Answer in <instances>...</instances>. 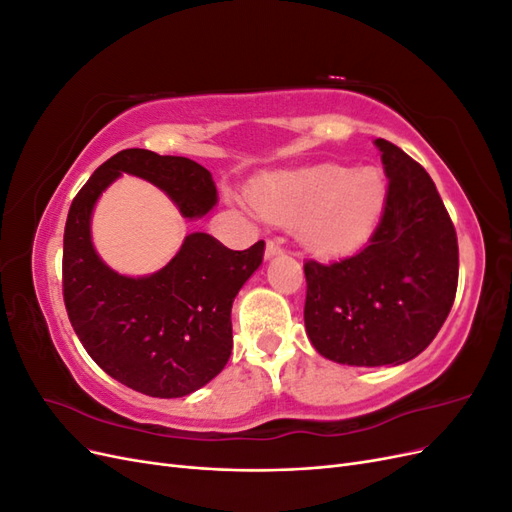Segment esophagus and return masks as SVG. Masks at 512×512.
Here are the masks:
<instances>
[{
    "label": "esophagus",
    "instance_id": "34e87169",
    "mask_svg": "<svg viewBox=\"0 0 512 512\" xmlns=\"http://www.w3.org/2000/svg\"><path fill=\"white\" fill-rule=\"evenodd\" d=\"M280 254H284L282 247L277 245L275 241H269V243H267V247H265V258H267V260H271V258H275V256H280Z\"/></svg>",
    "mask_w": 512,
    "mask_h": 512
}]
</instances>
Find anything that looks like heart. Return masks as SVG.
Masks as SVG:
<instances>
[{"label": "heart", "instance_id": "heart-1", "mask_svg": "<svg viewBox=\"0 0 512 512\" xmlns=\"http://www.w3.org/2000/svg\"><path fill=\"white\" fill-rule=\"evenodd\" d=\"M386 198L378 168L318 164L277 173L252 185L250 200L269 224L297 228L309 254L339 258L374 235Z\"/></svg>", "mask_w": 512, "mask_h": 512}]
</instances>
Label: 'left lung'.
Segmentation results:
<instances>
[{"mask_svg":"<svg viewBox=\"0 0 512 512\" xmlns=\"http://www.w3.org/2000/svg\"><path fill=\"white\" fill-rule=\"evenodd\" d=\"M389 190L365 250L333 265L305 262V331L324 359L401 365L421 354L451 312L459 250L455 226L427 170L376 138Z\"/></svg>","mask_w":512,"mask_h":512,"instance_id":"8db88e82","label":"left lung"}]
</instances>
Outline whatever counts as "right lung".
Returning <instances> with one entry per match:
<instances>
[{
	"label": "right lung",
	"instance_id": "add662e5",
	"mask_svg": "<svg viewBox=\"0 0 512 512\" xmlns=\"http://www.w3.org/2000/svg\"><path fill=\"white\" fill-rule=\"evenodd\" d=\"M123 173L160 188L185 220L218 205L205 166L147 149L106 160L68 211L64 301L87 354L108 376L149 397H183L220 374L232 350V301L262 265L265 241L232 252L207 232H190L168 265L149 275H121L98 256L91 215Z\"/></svg>",
	"mask_w": 512,
	"mask_h": 512
}]
</instances>
